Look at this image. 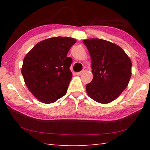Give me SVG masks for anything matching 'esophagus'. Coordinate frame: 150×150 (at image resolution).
<instances>
[{"label":"esophagus","mask_w":150,"mask_h":150,"mask_svg":"<svg viewBox=\"0 0 150 150\" xmlns=\"http://www.w3.org/2000/svg\"><path fill=\"white\" fill-rule=\"evenodd\" d=\"M85 71H86L85 69H82L81 71H79V72H77V73H76V74H77V75H81L82 73H84V72H85Z\"/></svg>","instance_id":"34e87169"}]
</instances>
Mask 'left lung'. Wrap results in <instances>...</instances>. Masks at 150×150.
Instances as JSON below:
<instances>
[{"instance_id": "obj_1", "label": "left lung", "mask_w": 150, "mask_h": 150, "mask_svg": "<svg viewBox=\"0 0 150 150\" xmlns=\"http://www.w3.org/2000/svg\"><path fill=\"white\" fill-rule=\"evenodd\" d=\"M91 59L93 80L86 84L89 97L106 104L119 96L128 86L132 64L124 51L109 41L91 39L83 40Z\"/></svg>"}]
</instances>
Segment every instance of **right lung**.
Returning a JSON list of instances; mask_svg holds the SVG:
<instances>
[{
  "instance_id": "right-lung-1",
  "label": "right lung",
  "mask_w": 150,
  "mask_h": 150,
  "mask_svg": "<svg viewBox=\"0 0 150 150\" xmlns=\"http://www.w3.org/2000/svg\"><path fill=\"white\" fill-rule=\"evenodd\" d=\"M76 42L69 37L50 38L37 43L25 56L21 71L25 84L42 103H55L66 95L72 78V59L67 54Z\"/></svg>"
}]
</instances>
